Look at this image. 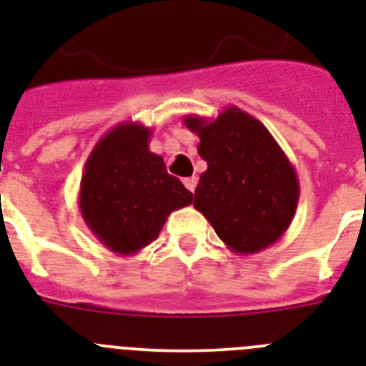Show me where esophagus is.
<instances>
[{"instance_id":"obj_1","label":"esophagus","mask_w":366,"mask_h":366,"mask_svg":"<svg viewBox=\"0 0 366 366\" xmlns=\"http://www.w3.org/2000/svg\"><path fill=\"white\" fill-rule=\"evenodd\" d=\"M184 186L189 189V192H195V186H197V177H188L184 178Z\"/></svg>"}]
</instances>
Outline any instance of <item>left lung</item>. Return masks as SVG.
<instances>
[{
  "mask_svg": "<svg viewBox=\"0 0 366 366\" xmlns=\"http://www.w3.org/2000/svg\"><path fill=\"white\" fill-rule=\"evenodd\" d=\"M207 162L193 207L234 254L250 255L282 239L299 203V178L274 137L239 107L214 120L184 116Z\"/></svg>",
  "mask_w": 366,
  "mask_h": 366,
  "instance_id": "8db88e82",
  "label": "left lung"
}]
</instances>
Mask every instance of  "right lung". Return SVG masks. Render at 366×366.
Wrapping results in <instances>:
<instances>
[{"label":"right lung","instance_id":"obj_1","mask_svg":"<svg viewBox=\"0 0 366 366\" xmlns=\"http://www.w3.org/2000/svg\"><path fill=\"white\" fill-rule=\"evenodd\" d=\"M152 129L124 122L101 137L80 178L79 209L101 244L135 255L157 239L173 210L188 207L193 193L150 152Z\"/></svg>","mask_w":366,"mask_h":366}]
</instances>
